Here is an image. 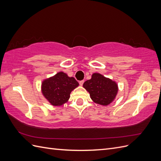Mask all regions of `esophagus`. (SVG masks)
I'll return each instance as SVG.
<instances>
[{
    "label": "esophagus",
    "instance_id": "obj_1",
    "mask_svg": "<svg viewBox=\"0 0 161 161\" xmlns=\"http://www.w3.org/2000/svg\"><path fill=\"white\" fill-rule=\"evenodd\" d=\"M84 82H85V80H80V81L79 82V85H80V86H82V85H83V83H84Z\"/></svg>",
    "mask_w": 161,
    "mask_h": 161
}]
</instances>
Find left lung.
I'll return each mask as SVG.
<instances>
[{
  "label": "left lung",
  "mask_w": 161,
  "mask_h": 161,
  "mask_svg": "<svg viewBox=\"0 0 161 161\" xmlns=\"http://www.w3.org/2000/svg\"><path fill=\"white\" fill-rule=\"evenodd\" d=\"M84 88L89 92L91 99L95 103L107 106L113 101L118 91L116 82L99 73H94L90 80L83 84Z\"/></svg>",
  "instance_id": "8db88e82"
}]
</instances>
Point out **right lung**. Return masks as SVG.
<instances>
[{
	"label": "right lung",
	"instance_id": "obj_1",
	"mask_svg": "<svg viewBox=\"0 0 161 161\" xmlns=\"http://www.w3.org/2000/svg\"><path fill=\"white\" fill-rule=\"evenodd\" d=\"M79 85L74 77L60 72L42 82V92L51 105L61 106L69 101L70 92Z\"/></svg>",
	"mask_w": 161,
	"mask_h": 161
}]
</instances>
